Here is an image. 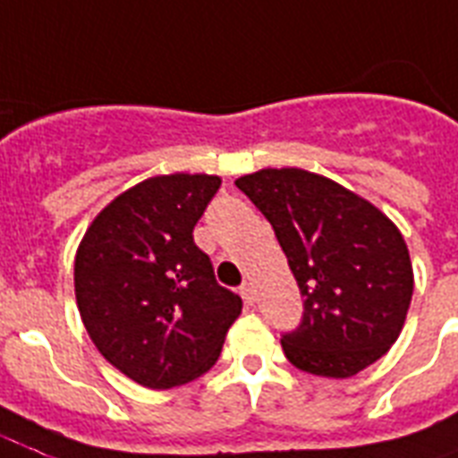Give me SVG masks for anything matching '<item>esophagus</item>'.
Wrapping results in <instances>:
<instances>
[{"instance_id":"obj_1","label":"esophagus","mask_w":458,"mask_h":458,"mask_svg":"<svg viewBox=\"0 0 458 458\" xmlns=\"http://www.w3.org/2000/svg\"><path fill=\"white\" fill-rule=\"evenodd\" d=\"M241 296H243V301H246L248 306L253 303V301H255V289H253V284H250V282H243V284H241Z\"/></svg>"}]
</instances>
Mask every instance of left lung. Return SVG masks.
I'll use <instances>...</instances> for the list:
<instances>
[{
  "label": "left lung",
  "instance_id": "obj_1",
  "mask_svg": "<svg viewBox=\"0 0 458 458\" xmlns=\"http://www.w3.org/2000/svg\"><path fill=\"white\" fill-rule=\"evenodd\" d=\"M267 217L303 296V320L282 336L289 363L351 377L402 335L413 267L396 225L342 183L299 166L236 179Z\"/></svg>",
  "mask_w": 458,
  "mask_h": 458
}]
</instances>
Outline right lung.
Masks as SVG:
<instances>
[{
  "mask_svg": "<svg viewBox=\"0 0 458 458\" xmlns=\"http://www.w3.org/2000/svg\"><path fill=\"white\" fill-rule=\"evenodd\" d=\"M212 174H162L123 191L90 222L73 262L81 320L105 360L148 389L217 363L241 299L217 284L193 226L217 193Z\"/></svg>",
  "mask_w": 458,
  "mask_h": 458,
  "instance_id": "add662e5",
  "label": "right lung"
}]
</instances>
